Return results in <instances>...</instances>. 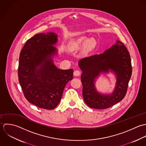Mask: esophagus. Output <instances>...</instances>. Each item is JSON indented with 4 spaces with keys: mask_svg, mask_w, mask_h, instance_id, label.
Returning a JSON list of instances; mask_svg holds the SVG:
<instances>
[{
    "mask_svg": "<svg viewBox=\"0 0 146 146\" xmlns=\"http://www.w3.org/2000/svg\"><path fill=\"white\" fill-rule=\"evenodd\" d=\"M81 72L80 70H75V71L74 72L73 74H74V76H80V75L81 74Z\"/></svg>",
    "mask_w": 146,
    "mask_h": 146,
    "instance_id": "34e87169",
    "label": "esophagus"
}]
</instances>
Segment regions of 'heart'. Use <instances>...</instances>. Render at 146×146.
Segmentation results:
<instances>
[{
	"label": "heart",
	"instance_id": "obj_1",
	"mask_svg": "<svg viewBox=\"0 0 146 146\" xmlns=\"http://www.w3.org/2000/svg\"><path fill=\"white\" fill-rule=\"evenodd\" d=\"M95 44V41L93 39H88L87 37L82 36L72 40L69 44V48L70 51H76L84 46L86 52L91 50Z\"/></svg>",
	"mask_w": 146,
	"mask_h": 146
}]
</instances>
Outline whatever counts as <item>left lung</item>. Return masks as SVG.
Here are the masks:
<instances>
[{"label": "left lung", "mask_w": 146, "mask_h": 146, "mask_svg": "<svg viewBox=\"0 0 146 146\" xmlns=\"http://www.w3.org/2000/svg\"><path fill=\"white\" fill-rule=\"evenodd\" d=\"M78 65L82 73V95L88 107L95 109H106L121 101L126 95L131 76L132 67L129 51L123 43H116L103 54L81 58ZM110 70L117 76L116 86L113 92L104 94L97 92L94 82L101 73Z\"/></svg>", "instance_id": "left-lung-1"}]
</instances>
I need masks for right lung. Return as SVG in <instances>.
Segmentation results:
<instances>
[{
	"instance_id": "obj_1",
	"label": "right lung",
	"mask_w": 146,
	"mask_h": 146,
	"mask_svg": "<svg viewBox=\"0 0 146 146\" xmlns=\"http://www.w3.org/2000/svg\"><path fill=\"white\" fill-rule=\"evenodd\" d=\"M57 42L54 33L35 34L26 42L19 58V81L25 98L49 110L58 105L65 85L73 78V69H60L54 64Z\"/></svg>"
}]
</instances>
